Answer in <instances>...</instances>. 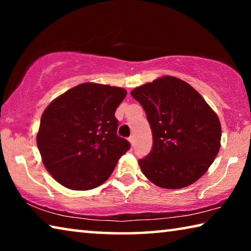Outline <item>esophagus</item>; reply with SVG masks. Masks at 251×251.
I'll use <instances>...</instances> for the list:
<instances>
[{"label":"esophagus","mask_w":251,"mask_h":251,"mask_svg":"<svg viewBox=\"0 0 251 251\" xmlns=\"http://www.w3.org/2000/svg\"><path fill=\"white\" fill-rule=\"evenodd\" d=\"M128 141H129V143H130V145H131V146H134V145H135V137H134V136H130V137L128 138Z\"/></svg>","instance_id":"obj_1"}]
</instances>
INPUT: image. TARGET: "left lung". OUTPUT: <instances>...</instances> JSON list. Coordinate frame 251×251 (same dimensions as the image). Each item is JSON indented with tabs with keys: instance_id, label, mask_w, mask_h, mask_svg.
<instances>
[{
	"instance_id": "left-lung-1",
	"label": "left lung",
	"mask_w": 251,
	"mask_h": 251,
	"mask_svg": "<svg viewBox=\"0 0 251 251\" xmlns=\"http://www.w3.org/2000/svg\"><path fill=\"white\" fill-rule=\"evenodd\" d=\"M145 110L152 133L150 154L138 160L156 186L184 188L207 172L220 148L216 113L188 83L164 76L131 91Z\"/></svg>"
}]
</instances>
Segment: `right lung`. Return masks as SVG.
I'll use <instances>...</instances> for the list:
<instances>
[{
  "instance_id": "add662e5",
  "label": "right lung",
  "mask_w": 251,
  "mask_h": 251,
  "mask_svg": "<svg viewBox=\"0 0 251 251\" xmlns=\"http://www.w3.org/2000/svg\"><path fill=\"white\" fill-rule=\"evenodd\" d=\"M126 94L121 87L83 83L46 107L36 142L55 180L73 190L93 189L107 180L130 148L117 135L115 117Z\"/></svg>"
}]
</instances>
